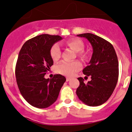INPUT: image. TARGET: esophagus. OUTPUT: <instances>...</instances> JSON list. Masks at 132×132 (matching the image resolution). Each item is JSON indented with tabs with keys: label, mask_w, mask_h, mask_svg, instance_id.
Listing matches in <instances>:
<instances>
[{
	"label": "esophagus",
	"mask_w": 132,
	"mask_h": 132,
	"mask_svg": "<svg viewBox=\"0 0 132 132\" xmlns=\"http://www.w3.org/2000/svg\"><path fill=\"white\" fill-rule=\"evenodd\" d=\"M70 79H71L69 78H66V81H70Z\"/></svg>",
	"instance_id": "34e87169"
}]
</instances>
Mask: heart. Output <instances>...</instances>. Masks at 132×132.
Instances as JSON below:
<instances>
[{
  "mask_svg": "<svg viewBox=\"0 0 132 132\" xmlns=\"http://www.w3.org/2000/svg\"><path fill=\"white\" fill-rule=\"evenodd\" d=\"M71 49L78 53V56L84 57V54L82 51L84 50V43L79 39H70L65 43ZM50 56L54 61H56L61 57V50L57 44H54L50 49ZM82 67L81 63L79 61H75L71 63L61 62L56 66L57 72L66 76H72L76 72L79 71Z\"/></svg>",
  "mask_w": 132,
  "mask_h": 132,
  "instance_id": "b5f03b06",
  "label": "heart"
}]
</instances>
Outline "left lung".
Returning a JSON list of instances; mask_svg holds the SVG:
<instances>
[{"label":"left lung","instance_id":"obj_1","mask_svg":"<svg viewBox=\"0 0 132 132\" xmlns=\"http://www.w3.org/2000/svg\"><path fill=\"white\" fill-rule=\"evenodd\" d=\"M90 42L93 53L89 65L82 70L84 75L91 76L87 84L78 78L80 84L76 94L89 106H99L107 101L114 90L119 78V61L112 45L92 33L78 35Z\"/></svg>","mask_w":132,"mask_h":132}]
</instances>
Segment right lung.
Here are the masks:
<instances>
[{
    "label": "right lung",
    "mask_w": 132,
    "mask_h": 132,
    "mask_svg": "<svg viewBox=\"0 0 132 132\" xmlns=\"http://www.w3.org/2000/svg\"><path fill=\"white\" fill-rule=\"evenodd\" d=\"M59 35H40L27 41L20 51L15 67L16 83L21 94L33 107L45 109L56 101L66 78L55 75H45L53 64L50 49L62 40Z\"/></svg>",
    "instance_id": "1"
}]
</instances>
